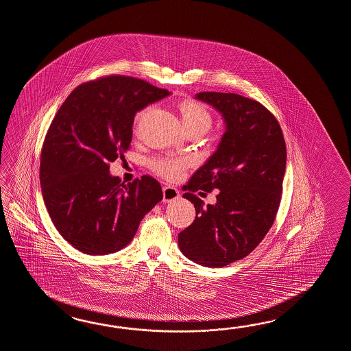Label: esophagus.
<instances>
[{
  "label": "esophagus",
  "mask_w": 351,
  "mask_h": 351,
  "mask_svg": "<svg viewBox=\"0 0 351 351\" xmlns=\"http://www.w3.org/2000/svg\"><path fill=\"white\" fill-rule=\"evenodd\" d=\"M180 197L179 190L173 186H163V202H171Z\"/></svg>",
  "instance_id": "obj_1"
}]
</instances>
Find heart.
<instances>
[{"label": "heart", "instance_id": "1", "mask_svg": "<svg viewBox=\"0 0 351 351\" xmlns=\"http://www.w3.org/2000/svg\"><path fill=\"white\" fill-rule=\"evenodd\" d=\"M180 115L185 129L200 128L203 130L210 127L212 115L206 104L200 103L195 99H184L178 104ZM152 108L147 106L139 110L134 118V129L138 130L145 115ZM190 160L185 156H157L149 160V167L152 171L158 173L167 180H178L188 170Z\"/></svg>", "mask_w": 351, "mask_h": 351}]
</instances>
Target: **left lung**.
I'll use <instances>...</instances> for the list:
<instances>
[{
	"label": "left lung",
	"mask_w": 351,
	"mask_h": 351,
	"mask_svg": "<svg viewBox=\"0 0 351 351\" xmlns=\"http://www.w3.org/2000/svg\"><path fill=\"white\" fill-rule=\"evenodd\" d=\"M197 99L222 112L226 133L213 156L185 186L194 222L178 236L181 252L206 267L247 256L271 228L282 199L287 147L276 118L263 104L237 94L200 93ZM220 190L202 206L199 189Z\"/></svg>",
	"instance_id": "obj_1"
}]
</instances>
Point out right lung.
Wrapping results in <instances>:
<instances>
[{"instance_id":"obj_1","label":"right lung","mask_w":351,"mask_h":351,"mask_svg":"<svg viewBox=\"0 0 351 351\" xmlns=\"http://www.w3.org/2000/svg\"><path fill=\"white\" fill-rule=\"evenodd\" d=\"M169 91L141 78L110 75L77 86L62 104L40 154L44 203L60 236L87 255L125 247L158 202L149 175L125 184L109 163L129 149L136 112Z\"/></svg>"}]
</instances>
